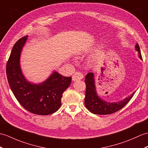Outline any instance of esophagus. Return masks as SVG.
I'll list each match as a JSON object with an SVG mask.
<instances>
[{
	"label": "esophagus",
	"instance_id": "1",
	"mask_svg": "<svg viewBox=\"0 0 148 148\" xmlns=\"http://www.w3.org/2000/svg\"><path fill=\"white\" fill-rule=\"evenodd\" d=\"M83 77H84V76H83V75H82V74H81V73H79V72H76V73H75L73 75V77H72V80H73V81L81 80Z\"/></svg>",
	"mask_w": 148,
	"mask_h": 148
}]
</instances>
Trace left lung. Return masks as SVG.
<instances>
[{
  "label": "left lung",
  "mask_w": 148,
  "mask_h": 148,
  "mask_svg": "<svg viewBox=\"0 0 148 148\" xmlns=\"http://www.w3.org/2000/svg\"><path fill=\"white\" fill-rule=\"evenodd\" d=\"M135 49L139 53V57L142 60L143 58L138 43L136 45ZM85 82L86 85V90L84 104L88 110L94 114L108 115L119 111L131 99L136 92L134 91L132 95L119 101L108 102L103 100L98 95L94 73H89L87 74L85 77Z\"/></svg>",
  "instance_id": "obj_1"
}]
</instances>
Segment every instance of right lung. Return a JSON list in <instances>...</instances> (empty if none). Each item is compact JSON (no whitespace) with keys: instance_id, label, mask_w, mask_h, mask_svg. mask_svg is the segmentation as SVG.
<instances>
[{"instance_id":"obj_1","label":"right lung","mask_w":148,"mask_h":148,"mask_svg":"<svg viewBox=\"0 0 148 148\" xmlns=\"http://www.w3.org/2000/svg\"><path fill=\"white\" fill-rule=\"evenodd\" d=\"M27 36L21 38L14 44L7 63L9 86L17 100L26 110L40 115L52 114L60 108L62 94L71 85L72 77L63 76L53 71L40 83L27 81L20 65L21 53Z\"/></svg>"}]
</instances>
